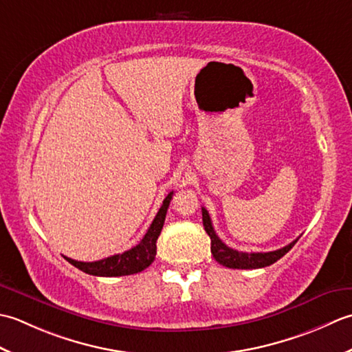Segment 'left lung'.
<instances>
[{
  "label": "left lung",
  "mask_w": 352,
  "mask_h": 352,
  "mask_svg": "<svg viewBox=\"0 0 352 352\" xmlns=\"http://www.w3.org/2000/svg\"><path fill=\"white\" fill-rule=\"evenodd\" d=\"M202 220L205 231L211 239V254L214 256V260L220 263L221 266L229 269H261L270 266V264H274L279 258H283L289 252L298 241H292L290 245H287L278 250H272V252H239V250L226 246L225 243L219 239V235L212 228L210 214H208L205 208H202Z\"/></svg>",
  "instance_id": "8db88e82"
}]
</instances>
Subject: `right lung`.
Returning a JSON list of instances; mask_svg holds the SVG:
<instances>
[{"mask_svg":"<svg viewBox=\"0 0 352 352\" xmlns=\"http://www.w3.org/2000/svg\"><path fill=\"white\" fill-rule=\"evenodd\" d=\"M171 197H173V191L168 192V196L164 199L162 206L160 208V211H157L152 225H150V228L147 229L146 235L142 236V240L132 249L126 250L123 254L107 256V258H103V260L92 261V263L76 261L65 256L68 263L73 264L74 267L80 269L82 272H85V274L94 275V276H124V275L138 274V272L147 269L155 260L156 240L157 236H160L161 229L164 226V220H166V214H167Z\"/></svg>","mask_w":352,"mask_h":352,"instance_id":"obj_1","label":"right lung"}]
</instances>
